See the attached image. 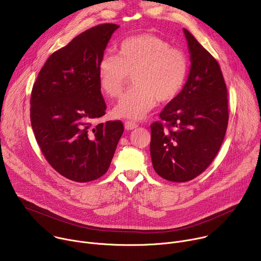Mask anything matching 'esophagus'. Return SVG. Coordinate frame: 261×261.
<instances>
[{"label": "esophagus", "mask_w": 261, "mask_h": 261, "mask_svg": "<svg viewBox=\"0 0 261 261\" xmlns=\"http://www.w3.org/2000/svg\"><path fill=\"white\" fill-rule=\"evenodd\" d=\"M124 126H125L126 130H133V129L138 127V124L135 123V122H132V121H126Z\"/></svg>", "instance_id": "34e87169"}]
</instances>
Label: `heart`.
Listing matches in <instances>:
<instances>
[{"label": "heart", "mask_w": 261, "mask_h": 261, "mask_svg": "<svg viewBox=\"0 0 261 261\" xmlns=\"http://www.w3.org/2000/svg\"><path fill=\"white\" fill-rule=\"evenodd\" d=\"M188 73L185 54L154 34L144 33L122 41L119 57L104 56L98 66L102 92L109 98L122 95L129 75L135 88L114 108L118 118L139 120L157 104L172 101L181 91Z\"/></svg>", "instance_id": "1"}]
</instances>
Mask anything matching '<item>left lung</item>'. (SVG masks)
I'll list each match as a JSON object with an SVG mask.
<instances>
[{"instance_id":"left-lung-1","label":"left lung","mask_w":261,"mask_h":261,"mask_svg":"<svg viewBox=\"0 0 261 261\" xmlns=\"http://www.w3.org/2000/svg\"><path fill=\"white\" fill-rule=\"evenodd\" d=\"M190 71L179 94L151 125L150 151L155 171L182 182L199 175L212 163L228 124L227 89L215 58L184 29Z\"/></svg>"}]
</instances>
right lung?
I'll use <instances>...</instances> for the list:
<instances>
[{"label": "right lung", "instance_id": "right-lung-1", "mask_svg": "<svg viewBox=\"0 0 261 261\" xmlns=\"http://www.w3.org/2000/svg\"><path fill=\"white\" fill-rule=\"evenodd\" d=\"M117 29L118 24L103 23L76 36L47 59L33 86L36 140L48 163L74 181L102 176L124 132L121 121L93 125L105 115L98 66Z\"/></svg>", "mask_w": 261, "mask_h": 261}]
</instances>
